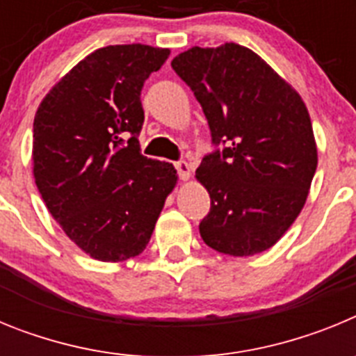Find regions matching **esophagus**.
Segmentation results:
<instances>
[{
	"label": "esophagus",
	"instance_id": "1",
	"mask_svg": "<svg viewBox=\"0 0 356 356\" xmlns=\"http://www.w3.org/2000/svg\"><path fill=\"white\" fill-rule=\"evenodd\" d=\"M175 168H176V171H178L180 180L185 181V180H188V178H191V165H188L187 162H184V160H181V162H176Z\"/></svg>",
	"mask_w": 356,
	"mask_h": 356
}]
</instances>
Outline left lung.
I'll use <instances>...</instances> for the list:
<instances>
[{
	"mask_svg": "<svg viewBox=\"0 0 356 356\" xmlns=\"http://www.w3.org/2000/svg\"><path fill=\"white\" fill-rule=\"evenodd\" d=\"M171 65L205 112L212 143L225 146L201 160L196 171L210 194L201 238L229 257L269 250L300 216L316 175L317 146L307 105L241 44L194 46Z\"/></svg>",
	"mask_w": 356,
	"mask_h": 356,
	"instance_id": "8db88e82",
	"label": "left lung"
}]
</instances>
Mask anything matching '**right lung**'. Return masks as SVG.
Returning a JSON list of instances; mask_svg holds the SVG:
<instances>
[{
  "mask_svg": "<svg viewBox=\"0 0 356 356\" xmlns=\"http://www.w3.org/2000/svg\"><path fill=\"white\" fill-rule=\"evenodd\" d=\"M169 49L99 48L55 83L33 119V178L49 213L81 251L122 262L146 250L178 175L140 155V90Z\"/></svg>",
  "mask_w": 356,
  "mask_h": 356,
  "instance_id": "right-lung-1",
  "label": "right lung"
}]
</instances>
